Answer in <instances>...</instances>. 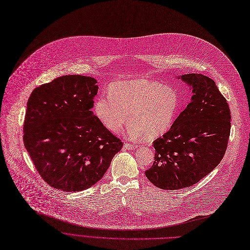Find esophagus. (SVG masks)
Listing matches in <instances>:
<instances>
[{
	"mask_svg": "<svg viewBox=\"0 0 250 250\" xmlns=\"http://www.w3.org/2000/svg\"><path fill=\"white\" fill-rule=\"evenodd\" d=\"M124 146L126 149H135V148L139 146V145H137V144H130V143H125Z\"/></svg>",
	"mask_w": 250,
	"mask_h": 250,
	"instance_id": "1",
	"label": "esophagus"
}]
</instances>
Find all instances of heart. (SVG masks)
I'll use <instances>...</instances> for the list:
<instances>
[{"instance_id": "heart-1", "label": "heart", "mask_w": 250, "mask_h": 250, "mask_svg": "<svg viewBox=\"0 0 250 250\" xmlns=\"http://www.w3.org/2000/svg\"><path fill=\"white\" fill-rule=\"evenodd\" d=\"M179 107V98L164 83L146 79L118 82L100 96L94 105L98 120L110 131H120L128 118L127 134L138 138L146 133L154 138L173 124Z\"/></svg>"}]
</instances>
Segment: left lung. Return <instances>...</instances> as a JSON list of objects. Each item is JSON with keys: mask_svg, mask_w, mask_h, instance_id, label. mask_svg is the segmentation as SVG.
Instances as JSON below:
<instances>
[{"mask_svg": "<svg viewBox=\"0 0 250 250\" xmlns=\"http://www.w3.org/2000/svg\"><path fill=\"white\" fill-rule=\"evenodd\" d=\"M181 80L192 86L193 96L170 129L153 141L154 162L146 170L153 186L167 190L191 187L213 170L230 134V108L214 81L200 74Z\"/></svg>", "mask_w": 250, "mask_h": 250, "instance_id": "left-lung-1", "label": "left lung"}]
</instances>
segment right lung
<instances>
[{"instance_id": "obj_1", "label": "right lung", "mask_w": 250, "mask_h": 250, "mask_svg": "<svg viewBox=\"0 0 250 250\" xmlns=\"http://www.w3.org/2000/svg\"><path fill=\"white\" fill-rule=\"evenodd\" d=\"M94 78L70 75L36 87L28 101L24 145L41 177L57 189L96 185L123 142L94 115Z\"/></svg>"}]
</instances>
